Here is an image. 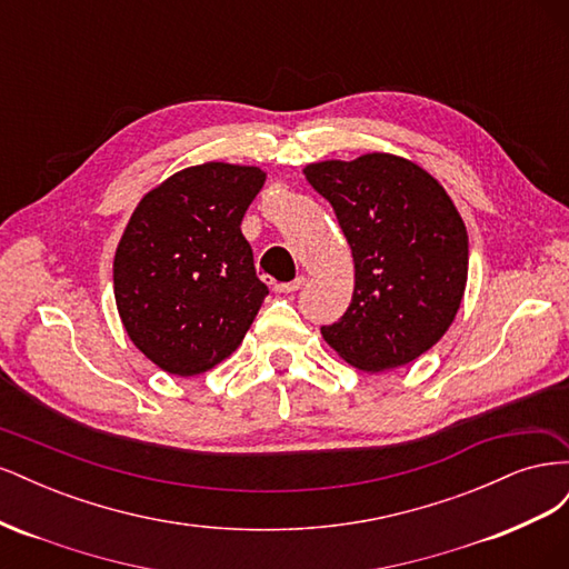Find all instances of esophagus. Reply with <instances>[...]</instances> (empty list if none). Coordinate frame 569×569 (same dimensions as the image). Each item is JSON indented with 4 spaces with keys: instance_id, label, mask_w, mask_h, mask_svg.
I'll list each match as a JSON object with an SVG mask.
<instances>
[{
    "instance_id": "1",
    "label": "esophagus",
    "mask_w": 569,
    "mask_h": 569,
    "mask_svg": "<svg viewBox=\"0 0 569 569\" xmlns=\"http://www.w3.org/2000/svg\"><path fill=\"white\" fill-rule=\"evenodd\" d=\"M306 278L303 274H299V278H295L291 282H284V284H274V291H280V295H295V291H299L303 287Z\"/></svg>"
}]
</instances>
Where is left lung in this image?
Segmentation results:
<instances>
[{
    "label": "left lung",
    "mask_w": 569,
    "mask_h": 569,
    "mask_svg": "<svg viewBox=\"0 0 569 569\" xmlns=\"http://www.w3.org/2000/svg\"><path fill=\"white\" fill-rule=\"evenodd\" d=\"M332 203L356 266L353 299L325 341L351 366L380 372L410 363L453 322L468 282V232L443 187L389 153L308 166Z\"/></svg>",
    "instance_id": "left-lung-1"
}]
</instances>
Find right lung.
Wrapping results in <instances>:
<instances>
[{
  "mask_svg": "<svg viewBox=\"0 0 569 569\" xmlns=\"http://www.w3.org/2000/svg\"><path fill=\"white\" fill-rule=\"evenodd\" d=\"M263 182L258 168L203 163L134 209L113 261L116 303L134 347L166 372L218 366L268 297L239 228Z\"/></svg>",
  "mask_w": 569,
  "mask_h": 569,
  "instance_id": "obj_1",
  "label": "right lung"
}]
</instances>
